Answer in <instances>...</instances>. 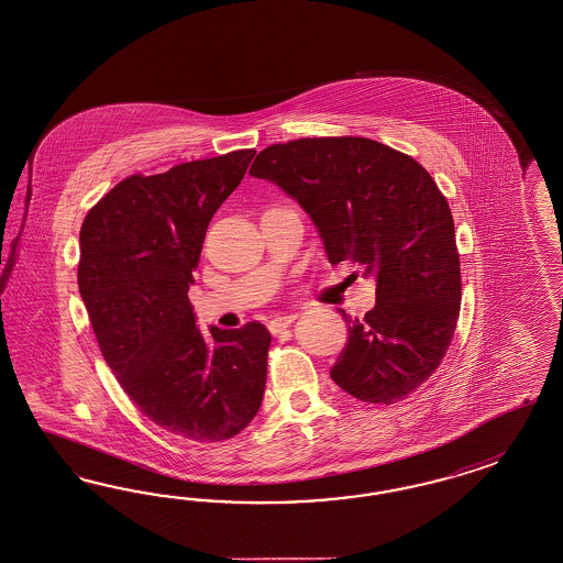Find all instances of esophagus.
Returning a JSON list of instances; mask_svg holds the SVG:
<instances>
[{
    "label": "esophagus",
    "instance_id": "1",
    "mask_svg": "<svg viewBox=\"0 0 563 563\" xmlns=\"http://www.w3.org/2000/svg\"><path fill=\"white\" fill-rule=\"evenodd\" d=\"M295 318H297V313H283V316H276V318H272V332L276 334V332H283V330L289 329L292 322H295Z\"/></svg>",
    "mask_w": 563,
    "mask_h": 563
}]
</instances>
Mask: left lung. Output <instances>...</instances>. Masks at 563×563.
Here are the masks:
<instances>
[{
  "label": "left lung",
  "mask_w": 563,
  "mask_h": 563,
  "mask_svg": "<svg viewBox=\"0 0 563 563\" xmlns=\"http://www.w3.org/2000/svg\"><path fill=\"white\" fill-rule=\"evenodd\" d=\"M250 175L308 212L330 264L347 260L376 280V303L362 320L339 310L347 343L330 378L366 404L408 397L445 357L462 301L453 216L432 176L364 136L276 143Z\"/></svg>",
  "instance_id": "1"
}]
</instances>
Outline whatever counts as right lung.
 Returning <instances> with one entry per match:
<instances>
[{"mask_svg": "<svg viewBox=\"0 0 563 563\" xmlns=\"http://www.w3.org/2000/svg\"><path fill=\"white\" fill-rule=\"evenodd\" d=\"M255 150L133 175L80 227L78 291L114 376L152 422L197 443L231 439L262 406L271 332L195 327L189 287L216 210Z\"/></svg>", "mask_w": 563, "mask_h": 563, "instance_id": "1", "label": "right lung"}]
</instances>
